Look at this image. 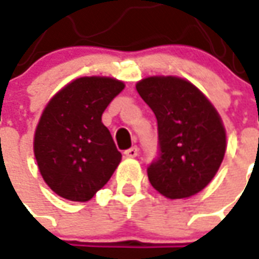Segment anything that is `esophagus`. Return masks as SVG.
I'll list each match as a JSON object with an SVG mask.
<instances>
[{
  "label": "esophagus",
  "instance_id": "34e87169",
  "mask_svg": "<svg viewBox=\"0 0 259 259\" xmlns=\"http://www.w3.org/2000/svg\"><path fill=\"white\" fill-rule=\"evenodd\" d=\"M137 153H139L137 147H132L124 151V157H127V158H135V157H137Z\"/></svg>",
  "mask_w": 259,
  "mask_h": 259
}]
</instances>
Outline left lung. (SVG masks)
<instances>
[{
  "instance_id": "obj_1",
  "label": "left lung",
  "mask_w": 259,
  "mask_h": 259,
  "mask_svg": "<svg viewBox=\"0 0 259 259\" xmlns=\"http://www.w3.org/2000/svg\"><path fill=\"white\" fill-rule=\"evenodd\" d=\"M158 124L160 155L147 168L150 184L168 199L200 192L226 153L222 117L203 92L174 75H154L136 84Z\"/></svg>"
}]
</instances>
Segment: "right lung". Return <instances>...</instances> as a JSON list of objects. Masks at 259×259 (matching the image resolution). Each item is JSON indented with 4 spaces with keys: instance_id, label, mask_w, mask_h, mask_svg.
Wrapping results in <instances>:
<instances>
[{
    "instance_id": "obj_1",
    "label": "right lung",
    "mask_w": 259,
    "mask_h": 259,
    "mask_svg": "<svg viewBox=\"0 0 259 259\" xmlns=\"http://www.w3.org/2000/svg\"><path fill=\"white\" fill-rule=\"evenodd\" d=\"M124 88L111 77H79L49 101L36 126L33 153L41 177L59 196L87 202L122 160L102 113Z\"/></svg>"
}]
</instances>
